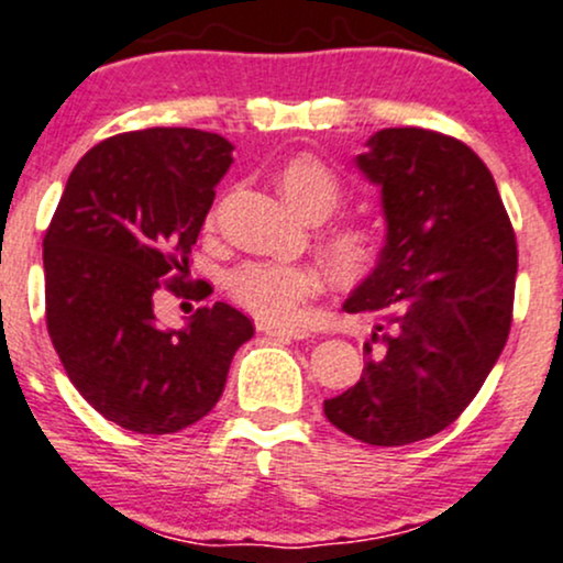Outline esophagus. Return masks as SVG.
Masks as SVG:
<instances>
[{"label":"esophagus","instance_id":"obj_1","mask_svg":"<svg viewBox=\"0 0 563 563\" xmlns=\"http://www.w3.org/2000/svg\"><path fill=\"white\" fill-rule=\"evenodd\" d=\"M258 331H264L267 336L272 339H307L310 333L305 329H299V325H275V323H262L258 325Z\"/></svg>","mask_w":563,"mask_h":563}]
</instances>
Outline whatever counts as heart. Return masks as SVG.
<instances>
[{"mask_svg":"<svg viewBox=\"0 0 563 563\" xmlns=\"http://www.w3.org/2000/svg\"><path fill=\"white\" fill-rule=\"evenodd\" d=\"M277 189L305 219L323 221L342 202V181L314 154H294L277 170ZM382 243L368 227H339L325 238V258L339 286L352 288L372 275ZM230 296L243 310L267 323L291 320L310 296L320 291L318 269L307 264L251 262L227 277Z\"/></svg>","mask_w":563,"mask_h":563,"instance_id":"1","label":"heart"}]
</instances>
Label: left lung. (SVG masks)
Wrapping results in <instances>:
<instances>
[{"label":"left lung","mask_w":563,"mask_h":563,"mask_svg":"<svg viewBox=\"0 0 563 563\" xmlns=\"http://www.w3.org/2000/svg\"><path fill=\"white\" fill-rule=\"evenodd\" d=\"M355 165L382 191L385 245L344 299L376 314L361 382L323 404L355 441L406 446L475 398L508 342L518 251L489 168L471 146L422 128H385Z\"/></svg>","instance_id":"obj_1"}]
</instances>
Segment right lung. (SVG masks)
Masks as SVG:
<instances>
[{
  "label": "right lung",
  "mask_w": 563,
  "mask_h": 563,
  "mask_svg": "<svg viewBox=\"0 0 563 563\" xmlns=\"http://www.w3.org/2000/svg\"><path fill=\"white\" fill-rule=\"evenodd\" d=\"M232 150L224 135L195 128L111 135L71 170L47 227L53 347L79 395L125 430L165 435L206 417L253 336L249 314L224 301L200 307L184 329L154 318L159 288L187 294L177 276L189 272Z\"/></svg>",
  "instance_id": "right-lung-1"
}]
</instances>
